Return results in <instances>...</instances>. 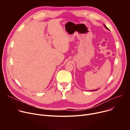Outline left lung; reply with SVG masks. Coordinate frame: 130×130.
Wrapping results in <instances>:
<instances>
[{
  "label": "left lung",
  "instance_id": "obj_1",
  "mask_svg": "<svg viewBox=\"0 0 130 130\" xmlns=\"http://www.w3.org/2000/svg\"><path fill=\"white\" fill-rule=\"evenodd\" d=\"M104 26L105 27V28H106V29H107V30H110V29H109L108 28H107V27L105 25H104ZM98 90H91V91H97Z\"/></svg>",
  "mask_w": 130,
  "mask_h": 130
}]
</instances>
